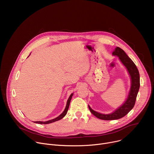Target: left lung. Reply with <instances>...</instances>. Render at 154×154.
<instances>
[{
  "label": "left lung",
  "mask_w": 154,
  "mask_h": 154,
  "mask_svg": "<svg viewBox=\"0 0 154 154\" xmlns=\"http://www.w3.org/2000/svg\"><path fill=\"white\" fill-rule=\"evenodd\" d=\"M112 55L117 56L126 68L130 77L131 85L128 94L124 102L111 113L103 114L99 113L93 110L88 105V108L92 114L102 120H115L125 116L134 108L140 86L139 71L135 63L125 52L119 47H116L112 52Z\"/></svg>",
  "instance_id": "8db88e82"
}]
</instances>
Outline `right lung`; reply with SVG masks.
Instances as JSON below:
<instances>
[{
    "label": "right lung",
    "mask_w": 154,
    "mask_h": 154,
    "mask_svg": "<svg viewBox=\"0 0 154 154\" xmlns=\"http://www.w3.org/2000/svg\"><path fill=\"white\" fill-rule=\"evenodd\" d=\"M74 93H72L70 96L69 97L68 100H67V103H66V107H65V109H64L63 112L58 117L54 118V119H52L51 120H49V121H34V122L35 123H37V124H51V123H52V122H54L55 121H59L60 119H61L62 118H63L66 115L67 112H68V108H69V104H70V102H71V100L72 99V97L73 96Z\"/></svg>",
    "instance_id": "right-lung-1"
}]
</instances>
